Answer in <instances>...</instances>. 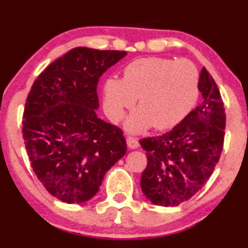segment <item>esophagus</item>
Segmentation results:
<instances>
[{
  "label": "esophagus",
  "instance_id": "obj_1",
  "mask_svg": "<svg viewBox=\"0 0 248 248\" xmlns=\"http://www.w3.org/2000/svg\"><path fill=\"white\" fill-rule=\"evenodd\" d=\"M126 142H127V147L130 148V149H137V148H139V141L137 140V138L127 137Z\"/></svg>",
  "mask_w": 248,
  "mask_h": 248
}]
</instances>
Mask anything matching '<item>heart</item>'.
Returning a JSON list of instances; mask_svg holds the SVG:
<instances>
[{
    "mask_svg": "<svg viewBox=\"0 0 248 248\" xmlns=\"http://www.w3.org/2000/svg\"><path fill=\"white\" fill-rule=\"evenodd\" d=\"M199 71L187 60L141 57L125 66L123 78L104 84V107L113 122L121 120L135 98L140 108L127 118L126 128L140 132L152 124L157 130L177 125L199 96Z\"/></svg>",
    "mask_w": 248,
    "mask_h": 248,
    "instance_id": "obj_1",
    "label": "heart"
}]
</instances>
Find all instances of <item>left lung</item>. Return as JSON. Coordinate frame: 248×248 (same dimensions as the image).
<instances>
[{
	"label": "left lung",
	"instance_id": "left-lung-1",
	"mask_svg": "<svg viewBox=\"0 0 248 248\" xmlns=\"http://www.w3.org/2000/svg\"><path fill=\"white\" fill-rule=\"evenodd\" d=\"M202 104L167 133L140 140L148 164L141 176L145 198L155 205L187 201L213 172L223 148L226 113L220 91L205 67L200 74Z\"/></svg>",
	"mask_w": 248,
	"mask_h": 248
}]
</instances>
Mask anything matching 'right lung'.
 Here are the masks:
<instances>
[{"mask_svg":"<svg viewBox=\"0 0 248 248\" xmlns=\"http://www.w3.org/2000/svg\"><path fill=\"white\" fill-rule=\"evenodd\" d=\"M125 55L124 50L71 49L39 74L27 97V154L37 178L61 201H89L126 152L123 131L96 114L99 78Z\"/></svg>","mask_w":248,"mask_h":248,"instance_id":"add662e5","label":"right lung"}]
</instances>
